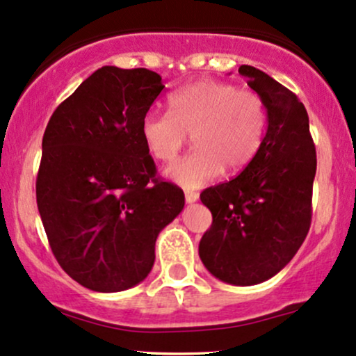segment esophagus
<instances>
[{"label":"esophagus","mask_w":356,"mask_h":356,"mask_svg":"<svg viewBox=\"0 0 356 356\" xmlns=\"http://www.w3.org/2000/svg\"><path fill=\"white\" fill-rule=\"evenodd\" d=\"M199 199V194L197 192H192V191H187L186 192V202L187 204H192V202H195Z\"/></svg>","instance_id":"esophagus-1"}]
</instances>
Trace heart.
<instances>
[{
    "instance_id": "b5f03b06",
    "label": "heart",
    "mask_w": 356,
    "mask_h": 356,
    "mask_svg": "<svg viewBox=\"0 0 356 356\" xmlns=\"http://www.w3.org/2000/svg\"><path fill=\"white\" fill-rule=\"evenodd\" d=\"M169 113L150 112L140 122V137L155 161L169 162L191 134L194 150L175 161L164 175L184 189H199L226 167L239 172L263 145L268 127L264 100L234 83L204 80L169 95Z\"/></svg>"
}]
</instances>
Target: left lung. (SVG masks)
Wrapping results in <instances>:
<instances>
[{"label": "left lung", "instance_id": "8db88e82", "mask_svg": "<svg viewBox=\"0 0 356 356\" xmlns=\"http://www.w3.org/2000/svg\"><path fill=\"white\" fill-rule=\"evenodd\" d=\"M239 73L264 100L268 130L243 172L201 194L212 226L199 256L218 280L252 286L277 275L308 234L316 150L308 112L295 93L249 65Z\"/></svg>", "mask_w": 356, "mask_h": 356}]
</instances>
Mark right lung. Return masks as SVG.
Listing matches in <instances>:
<instances>
[{"mask_svg": "<svg viewBox=\"0 0 356 356\" xmlns=\"http://www.w3.org/2000/svg\"><path fill=\"white\" fill-rule=\"evenodd\" d=\"M164 88L147 68L102 67L48 122L36 204L53 254L76 283L99 293L149 276L155 241L184 209V192L155 177L140 122Z\"/></svg>", "mask_w": 356, "mask_h": 356, "instance_id": "right-lung-1", "label": "right lung"}]
</instances>
